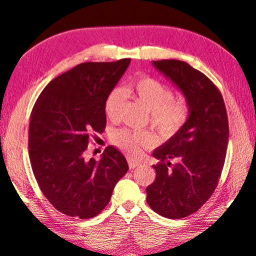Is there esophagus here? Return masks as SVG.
Returning <instances> with one entry per match:
<instances>
[{
    "mask_svg": "<svg viewBox=\"0 0 256 256\" xmlns=\"http://www.w3.org/2000/svg\"><path fill=\"white\" fill-rule=\"evenodd\" d=\"M128 168H130V169H134V168H137V166H140V164H139L138 162H136L134 160H130V158H128Z\"/></svg>",
    "mask_w": 256,
    "mask_h": 256,
    "instance_id": "obj_1",
    "label": "esophagus"
}]
</instances>
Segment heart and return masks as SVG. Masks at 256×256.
<instances>
[{
	"label": "heart",
	"mask_w": 256,
	"mask_h": 256,
	"mask_svg": "<svg viewBox=\"0 0 256 256\" xmlns=\"http://www.w3.org/2000/svg\"><path fill=\"white\" fill-rule=\"evenodd\" d=\"M126 92L138 99L151 112V124L163 137H172L189 119V104L183 99H174L171 87L154 78H138L128 86ZM124 102V90L118 87L110 90L104 104L108 120L116 122L120 119ZM154 142V136L148 131L122 128L112 136V143L131 157H137L142 148L151 146Z\"/></svg>",
	"instance_id": "1"
}]
</instances>
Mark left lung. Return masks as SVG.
<instances>
[{"instance_id":"obj_1","label":"left lung","mask_w":256,"mask_h":256,"mask_svg":"<svg viewBox=\"0 0 256 256\" xmlns=\"http://www.w3.org/2000/svg\"><path fill=\"white\" fill-rule=\"evenodd\" d=\"M154 64L178 86L190 106L186 125L152 154L160 163L146 188L150 208L178 220L196 212L218 186L227 154L228 117L221 92L202 72L174 59Z\"/></svg>"}]
</instances>
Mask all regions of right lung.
Returning <instances> with one entry per match:
<instances>
[{
	"instance_id": "right-lung-1",
	"label": "right lung",
	"mask_w": 256,
	"mask_h": 256,
	"mask_svg": "<svg viewBox=\"0 0 256 256\" xmlns=\"http://www.w3.org/2000/svg\"><path fill=\"white\" fill-rule=\"evenodd\" d=\"M131 59L82 62L53 79L32 110L29 160L42 194L60 212L88 220L108 204L128 172L125 157L108 146L102 158H86L90 137L106 126L105 99Z\"/></svg>"
}]
</instances>
